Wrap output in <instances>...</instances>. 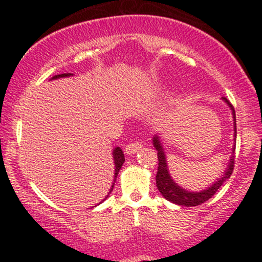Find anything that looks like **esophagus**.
Here are the masks:
<instances>
[{
  "label": "esophagus",
  "instance_id": "esophagus-1",
  "mask_svg": "<svg viewBox=\"0 0 262 262\" xmlns=\"http://www.w3.org/2000/svg\"><path fill=\"white\" fill-rule=\"evenodd\" d=\"M139 150H141V144L138 143V141H135V143H130L125 146L124 152L127 155H133V154H137Z\"/></svg>",
  "mask_w": 262,
  "mask_h": 262
}]
</instances>
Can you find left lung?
<instances>
[{
	"label": "left lung",
	"mask_w": 262,
	"mask_h": 262,
	"mask_svg": "<svg viewBox=\"0 0 262 262\" xmlns=\"http://www.w3.org/2000/svg\"><path fill=\"white\" fill-rule=\"evenodd\" d=\"M225 103L229 106L231 110V114H233L234 119V141L236 140V119H235V111L234 107L231 106L230 102L227 98H222ZM152 145L158 151V159H159V167H158V173H156V186H158L159 192L162 194V197L165 200L170 201V202L177 204V206H186V207H194L200 206L208 201L212 196H214L215 192L218 191L223 183L229 179L231 172H233L234 167V151H235V145L231 149V156L228 162L227 167H225L224 173L217 181L213 182L209 187L202 189V191H188V189L181 187L180 185L173 181V179L170 175L169 166H167V160H166V154H165L164 146H162L161 138L159 134H155L152 137Z\"/></svg>",
	"instance_id": "1"
}]
</instances>
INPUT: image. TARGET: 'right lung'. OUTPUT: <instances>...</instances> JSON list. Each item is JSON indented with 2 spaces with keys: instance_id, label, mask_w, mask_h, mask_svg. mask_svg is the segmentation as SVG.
Here are the masks:
<instances>
[{
  "instance_id": "1",
  "label": "right lung",
  "mask_w": 262,
  "mask_h": 262,
  "mask_svg": "<svg viewBox=\"0 0 262 262\" xmlns=\"http://www.w3.org/2000/svg\"><path fill=\"white\" fill-rule=\"evenodd\" d=\"M73 75H74V74H61V75H55V76H53V77H52V80L60 79V77H69V76H73ZM112 155H113V161H114V180H113L112 186H111V188H110V192H108L107 196L104 197V200H107L108 196H110V194H111V192L113 191L114 182H116V179H117V176H118L119 170L122 169L123 162L125 161V159H124V154H123L122 149L119 148V146H117V148H114V149H113ZM104 200H103V201H104ZM103 201H102V202H103Z\"/></svg>"
}]
</instances>
